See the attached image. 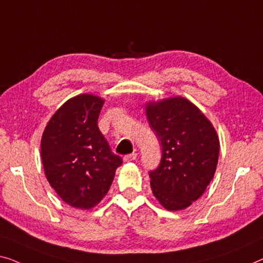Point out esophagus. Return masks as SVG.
<instances>
[{"label": "esophagus", "mask_w": 263, "mask_h": 263, "mask_svg": "<svg viewBox=\"0 0 263 263\" xmlns=\"http://www.w3.org/2000/svg\"><path fill=\"white\" fill-rule=\"evenodd\" d=\"M137 158V154H131V155H126L124 156V162H132V160H135Z\"/></svg>", "instance_id": "esophagus-1"}]
</instances>
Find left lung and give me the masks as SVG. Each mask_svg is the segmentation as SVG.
I'll use <instances>...</instances> for the list:
<instances>
[{
    "instance_id": "obj_1",
    "label": "left lung",
    "mask_w": 263,
    "mask_h": 263,
    "mask_svg": "<svg viewBox=\"0 0 263 263\" xmlns=\"http://www.w3.org/2000/svg\"><path fill=\"white\" fill-rule=\"evenodd\" d=\"M162 144L159 166L150 172L151 189L166 210H183L204 194L216 171L217 132L201 109L183 97L145 105Z\"/></svg>"
}]
</instances>
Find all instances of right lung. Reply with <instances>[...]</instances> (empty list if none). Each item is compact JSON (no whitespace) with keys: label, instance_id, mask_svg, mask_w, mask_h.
<instances>
[{"label":"right lung","instance_id":"right-lung-1","mask_svg":"<svg viewBox=\"0 0 263 263\" xmlns=\"http://www.w3.org/2000/svg\"><path fill=\"white\" fill-rule=\"evenodd\" d=\"M105 103L93 94L70 98L52 116L41 138V159L50 186L77 209L96 206L123 159L113 154L98 127Z\"/></svg>","mask_w":263,"mask_h":263}]
</instances>
